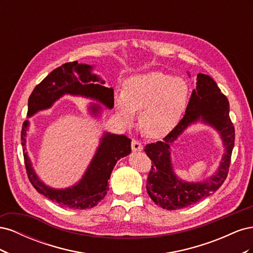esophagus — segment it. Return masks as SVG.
Returning a JSON list of instances; mask_svg holds the SVG:
<instances>
[{"label": "esophagus", "mask_w": 253, "mask_h": 253, "mask_svg": "<svg viewBox=\"0 0 253 253\" xmlns=\"http://www.w3.org/2000/svg\"><path fill=\"white\" fill-rule=\"evenodd\" d=\"M142 144H141V142H139L138 140H135V139H133L132 140V150L134 151V152H138V151H142Z\"/></svg>", "instance_id": "obj_1"}]
</instances>
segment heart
Instances as JSON below:
<instances>
[{
	"instance_id": "obj_1",
	"label": "heart",
	"mask_w": 253,
	"mask_h": 253,
	"mask_svg": "<svg viewBox=\"0 0 253 253\" xmlns=\"http://www.w3.org/2000/svg\"><path fill=\"white\" fill-rule=\"evenodd\" d=\"M186 82L164 73L153 72L133 76L125 83L124 91L115 94V108L127 125L140 113L139 126L150 138L169 134L178 124L186 106Z\"/></svg>"
}]
</instances>
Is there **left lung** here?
<instances>
[{"label": "left lung", "mask_w": 253, "mask_h": 253, "mask_svg": "<svg viewBox=\"0 0 253 253\" xmlns=\"http://www.w3.org/2000/svg\"><path fill=\"white\" fill-rule=\"evenodd\" d=\"M190 76V74L188 73ZM197 122L213 127L219 133L225 148L220 166L210 178L203 182L182 181L175 175L170 158V147L175 139ZM234 126L229 117V101L220 93L210 76L198 74L185 116L163 141L145 145L152 160L147 180V191L152 201L167 210L181 209L213 194L225 181L234 147Z\"/></svg>", "instance_id": "obj_1"}]
</instances>
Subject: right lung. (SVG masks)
Listing matches in <instances>:
<instances>
[{
  "instance_id": "obj_1",
  "label": "right lung",
  "mask_w": 253,
  "mask_h": 253,
  "mask_svg": "<svg viewBox=\"0 0 253 253\" xmlns=\"http://www.w3.org/2000/svg\"><path fill=\"white\" fill-rule=\"evenodd\" d=\"M94 65L75 62L65 63L53 70L38 84L28 99L27 117L50 109L64 95L79 96L98 101L106 109L114 106V89L103 86L105 81L93 73ZM88 112L99 118L102 106L94 102L88 105ZM29 121L25 120L21 132V140L28 178L40 194L49 198L61 207L70 209H90L101 202L109 190V179L115 165L131 153V139L126 135L103 132L95 155L91 158L82 178L75 185L56 189L44 183L37 175L32 160L26 151V137Z\"/></svg>"
}]
</instances>
